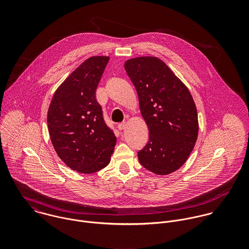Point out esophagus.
Wrapping results in <instances>:
<instances>
[{"label": "esophagus", "mask_w": 249, "mask_h": 249, "mask_svg": "<svg viewBox=\"0 0 249 249\" xmlns=\"http://www.w3.org/2000/svg\"><path fill=\"white\" fill-rule=\"evenodd\" d=\"M125 125H126V124H125L124 122V123H121V124H118V128H119L120 130H123V129L125 128Z\"/></svg>", "instance_id": "1"}]
</instances>
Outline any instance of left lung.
Listing matches in <instances>:
<instances>
[{"label": "left lung", "mask_w": 249, "mask_h": 249, "mask_svg": "<svg viewBox=\"0 0 249 249\" xmlns=\"http://www.w3.org/2000/svg\"><path fill=\"white\" fill-rule=\"evenodd\" d=\"M135 86L139 107L148 128V142L138 159L149 172L167 176L186 162L198 135L197 111L187 86L155 56L124 62Z\"/></svg>", "instance_id": "8db88e82"}]
</instances>
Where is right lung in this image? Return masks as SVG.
Segmentation results:
<instances>
[{
	"instance_id": "1",
	"label": "right lung",
	"mask_w": 249,
	"mask_h": 249,
	"mask_svg": "<svg viewBox=\"0 0 249 249\" xmlns=\"http://www.w3.org/2000/svg\"><path fill=\"white\" fill-rule=\"evenodd\" d=\"M109 61L92 56L59 85L48 110L51 141L58 157L72 171L94 174L106 168L117 138L104 120L96 90Z\"/></svg>"
}]
</instances>
